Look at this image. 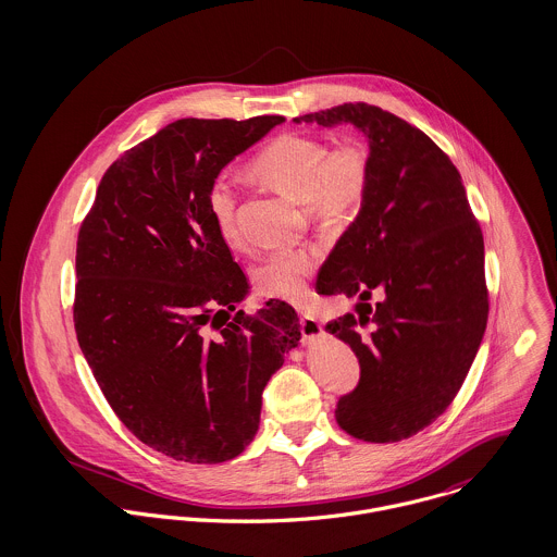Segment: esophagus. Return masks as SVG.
<instances>
[{"instance_id":"esophagus-1","label":"esophagus","mask_w":557,"mask_h":557,"mask_svg":"<svg viewBox=\"0 0 557 557\" xmlns=\"http://www.w3.org/2000/svg\"><path fill=\"white\" fill-rule=\"evenodd\" d=\"M300 332L305 336V341H318L323 334V327L319 323L318 319L311 318V315H300Z\"/></svg>"}]
</instances>
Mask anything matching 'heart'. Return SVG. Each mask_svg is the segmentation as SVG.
Wrapping results in <instances>:
<instances>
[{
	"mask_svg": "<svg viewBox=\"0 0 557 557\" xmlns=\"http://www.w3.org/2000/svg\"><path fill=\"white\" fill-rule=\"evenodd\" d=\"M252 173L283 195L309 203L311 212L330 223L354 219L371 188V152L367 144L349 139L338 148L311 135L285 133L272 139L250 164ZM208 212L219 236L238 242V190L232 180H212L206 195ZM319 263V250L276 248L252 268V281L263 296L298 302Z\"/></svg>",
	"mask_w": 557,
	"mask_h": 557,
	"instance_id": "heart-1",
	"label": "heart"
}]
</instances>
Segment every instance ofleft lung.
<instances>
[{"mask_svg":"<svg viewBox=\"0 0 557 557\" xmlns=\"http://www.w3.org/2000/svg\"><path fill=\"white\" fill-rule=\"evenodd\" d=\"M294 122L351 124L369 139L367 201L321 265L318 292L358 298V315L325 325L360 362L338 426L373 444L407 440L446 411L476 358L488 315L482 232L457 166L405 120L347 102Z\"/></svg>","mask_w":557,"mask_h":557,"instance_id":"8db88e82","label":"left lung"}]
</instances>
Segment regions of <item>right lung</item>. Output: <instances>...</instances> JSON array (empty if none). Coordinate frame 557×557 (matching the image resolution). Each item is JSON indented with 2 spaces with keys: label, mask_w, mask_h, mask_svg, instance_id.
<instances>
[{
  "label": "right lung",
  "mask_w": 557,
  "mask_h": 557,
  "mask_svg": "<svg viewBox=\"0 0 557 557\" xmlns=\"http://www.w3.org/2000/svg\"><path fill=\"white\" fill-rule=\"evenodd\" d=\"M283 122L164 126L107 169L81 225V351L126 429L175 461L244 453L265 384L302 338L281 300L232 315L250 287L206 203L212 180Z\"/></svg>",
  "instance_id": "obj_1"
}]
</instances>
